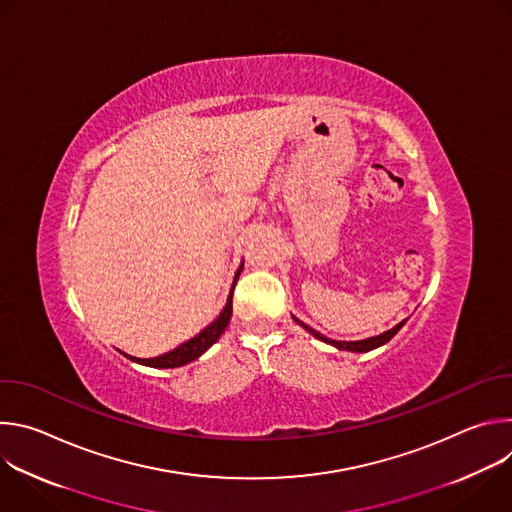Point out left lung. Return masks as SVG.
I'll return each instance as SVG.
<instances>
[{
    "label": "left lung",
    "mask_w": 512,
    "mask_h": 512,
    "mask_svg": "<svg viewBox=\"0 0 512 512\" xmlns=\"http://www.w3.org/2000/svg\"><path fill=\"white\" fill-rule=\"evenodd\" d=\"M294 318L306 332H310L314 338H318V340H322V342H326V344H330V346H334V348H338V350H348V352H369V350H375V348H379V346H383V344H387L401 328H403V324H405V320L403 322H399L397 326H393L391 330H387V332H383V334H379V336H373V338H364V340H352V342H346V340H332V338H326L324 334H320V332H316L314 328H310L308 324H304L302 320H298L296 316H291Z\"/></svg>",
    "instance_id": "1"
}]
</instances>
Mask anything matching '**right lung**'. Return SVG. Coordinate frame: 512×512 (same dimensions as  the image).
<instances>
[{
  "label": "right lung",
  "instance_id": "add662e5",
  "mask_svg": "<svg viewBox=\"0 0 512 512\" xmlns=\"http://www.w3.org/2000/svg\"><path fill=\"white\" fill-rule=\"evenodd\" d=\"M241 271H243V263L239 265V269L235 273V279H233V285H231L229 298H227V304H225L223 312L218 314L216 320L210 322L204 330H200L194 338L182 342L174 350H170L166 354H160L156 358H135V356H129L125 352H123V356H127L129 360H133L137 364H143V367H152V369H178V367H184V364L196 360L198 356H202L218 338H221V334L227 330V326L231 322V316H233V291H235V283H237Z\"/></svg>",
  "mask_w": 512,
  "mask_h": 512
}]
</instances>
